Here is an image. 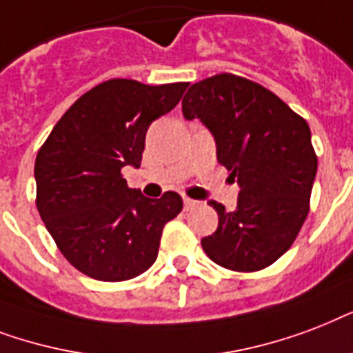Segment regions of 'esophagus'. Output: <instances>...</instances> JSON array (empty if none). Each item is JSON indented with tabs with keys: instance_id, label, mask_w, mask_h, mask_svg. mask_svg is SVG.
Wrapping results in <instances>:
<instances>
[{
	"instance_id": "esophagus-1",
	"label": "esophagus",
	"mask_w": 353,
	"mask_h": 353,
	"mask_svg": "<svg viewBox=\"0 0 353 353\" xmlns=\"http://www.w3.org/2000/svg\"><path fill=\"white\" fill-rule=\"evenodd\" d=\"M196 204H199L196 201H193V199H190V196H184V210H188V212H190V210H193Z\"/></svg>"
}]
</instances>
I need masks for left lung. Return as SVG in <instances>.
I'll use <instances>...</instances> for the list:
<instances>
[{
  "mask_svg": "<svg viewBox=\"0 0 353 353\" xmlns=\"http://www.w3.org/2000/svg\"><path fill=\"white\" fill-rule=\"evenodd\" d=\"M182 114L212 130L217 162L241 188L232 212L210 201L219 226L201 241L204 252L237 272L269 267L291 248L310 214L316 174L310 125L270 90L234 73L193 84Z\"/></svg>",
  "mask_w": 353,
  "mask_h": 353,
  "instance_id": "1",
  "label": "left lung"
}]
</instances>
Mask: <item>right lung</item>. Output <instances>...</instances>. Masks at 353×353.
Instances as JSON below:
<instances>
[{
    "label": "right lung",
    "mask_w": 353,
    "mask_h": 353,
    "mask_svg": "<svg viewBox=\"0 0 353 353\" xmlns=\"http://www.w3.org/2000/svg\"><path fill=\"white\" fill-rule=\"evenodd\" d=\"M188 86L105 81L65 110L40 147L38 214L83 274L123 281L157 261L163 226L182 212V196L168 191L147 199L128 188L121 169L139 168L147 128L179 105Z\"/></svg>",
    "instance_id": "obj_1"
}]
</instances>
